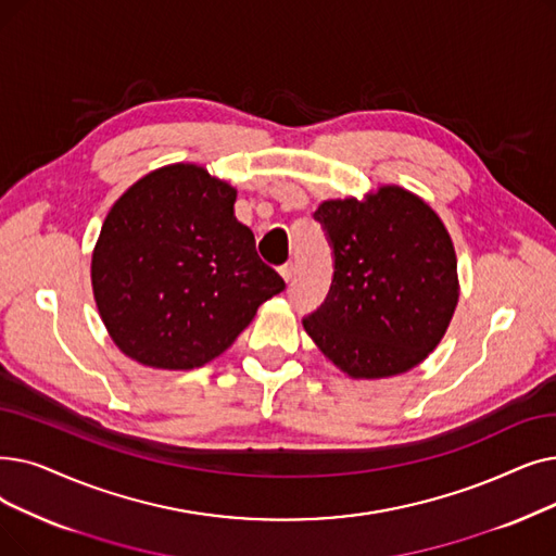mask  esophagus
<instances>
[{
    "label": "esophagus",
    "mask_w": 556,
    "mask_h": 556,
    "mask_svg": "<svg viewBox=\"0 0 556 556\" xmlns=\"http://www.w3.org/2000/svg\"><path fill=\"white\" fill-rule=\"evenodd\" d=\"M279 275L286 279V281H291L293 277H295V263L291 261V263H283L281 268H279Z\"/></svg>",
    "instance_id": "obj_1"
}]
</instances>
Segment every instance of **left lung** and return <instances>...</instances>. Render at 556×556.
Returning <instances> with one entry per match:
<instances>
[{"mask_svg":"<svg viewBox=\"0 0 556 556\" xmlns=\"http://www.w3.org/2000/svg\"><path fill=\"white\" fill-rule=\"evenodd\" d=\"M333 250V279L302 320L336 368L354 379L416 368L441 343L458 302L452 238L433 208L400 186L313 213Z\"/></svg>","mask_w":556,"mask_h":556,"instance_id":"obj_1","label":"left lung"}]
</instances>
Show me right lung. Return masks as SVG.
<instances>
[{"mask_svg": "<svg viewBox=\"0 0 556 556\" xmlns=\"http://www.w3.org/2000/svg\"><path fill=\"white\" fill-rule=\"evenodd\" d=\"M233 202L227 181L175 163L138 179L111 206L90 279L102 323L129 358L163 370L200 368L283 291Z\"/></svg>", "mask_w": 556, "mask_h": 556, "instance_id": "right-lung-1", "label": "right lung"}]
</instances>
